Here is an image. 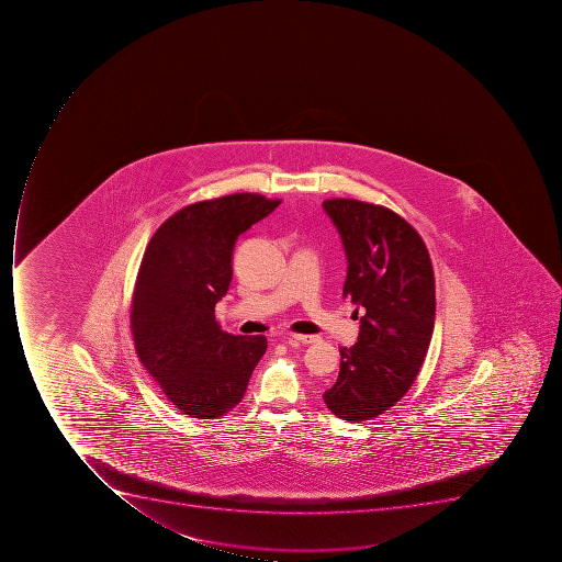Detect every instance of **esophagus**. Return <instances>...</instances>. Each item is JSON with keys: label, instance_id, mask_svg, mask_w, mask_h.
I'll use <instances>...</instances> for the list:
<instances>
[{"label": "esophagus", "instance_id": "obj_1", "mask_svg": "<svg viewBox=\"0 0 562 562\" xmlns=\"http://www.w3.org/2000/svg\"><path fill=\"white\" fill-rule=\"evenodd\" d=\"M290 339L296 340V342H302V345H311V342H316V340H318V336H305V334H290Z\"/></svg>", "mask_w": 562, "mask_h": 562}]
</instances>
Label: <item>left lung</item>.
Masks as SVG:
<instances>
[{
	"instance_id": "8db88e82",
	"label": "left lung",
	"mask_w": 562,
	"mask_h": 562,
	"mask_svg": "<svg viewBox=\"0 0 562 562\" xmlns=\"http://www.w3.org/2000/svg\"><path fill=\"white\" fill-rule=\"evenodd\" d=\"M348 260L342 296L360 316L351 348H340L339 376L323 401L342 420H371L404 397L432 339L436 288L429 251L406 220L360 200L323 202Z\"/></svg>"
}]
</instances>
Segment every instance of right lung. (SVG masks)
I'll return each mask as SVG.
<instances>
[{
	"label": "right lung",
	"instance_id": "obj_1",
	"mask_svg": "<svg viewBox=\"0 0 562 562\" xmlns=\"http://www.w3.org/2000/svg\"><path fill=\"white\" fill-rule=\"evenodd\" d=\"M279 204L257 193L196 202L147 244L133 292V342L168 401L191 418L232 412L266 353V336L226 334L214 307L231 286L235 240Z\"/></svg>",
	"mask_w": 562,
	"mask_h": 562
}]
</instances>
